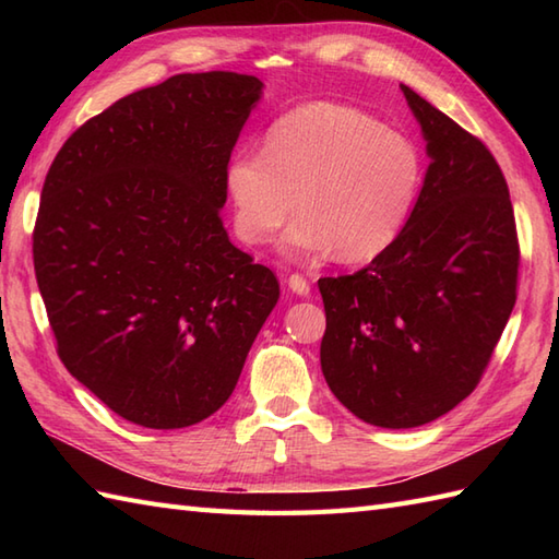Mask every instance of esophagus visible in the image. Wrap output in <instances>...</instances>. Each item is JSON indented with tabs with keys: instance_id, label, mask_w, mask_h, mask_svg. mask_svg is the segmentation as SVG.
I'll use <instances>...</instances> for the list:
<instances>
[{
	"instance_id": "obj_1",
	"label": "esophagus",
	"mask_w": 559,
	"mask_h": 559,
	"mask_svg": "<svg viewBox=\"0 0 559 559\" xmlns=\"http://www.w3.org/2000/svg\"><path fill=\"white\" fill-rule=\"evenodd\" d=\"M288 288L295 293V295H310V283H307L305 276H300V273H293V276H288Z\"/></svg>"
}]
</instances>
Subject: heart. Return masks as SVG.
I'll list each match as a JSON object with an SVG mask.
<instances>
[{"mask_svg":"<svg viewBox=\"0 0 559 559\" xmlns=\"http://www.w3.org/2000/svg\"><path fill=\"white\" fill-rule=\"evenodd\" d=\"M423 156L413 141L372 115L341 103H310L269 127L264 153L240 151L225 165L235 230L259 245L295 209L281 237L288 257L374 259L394 245L423 189Z\"/></svg>","mask_w":559,"mask_h":559,"instance_id":"1","label":"heart"}]
</instances>
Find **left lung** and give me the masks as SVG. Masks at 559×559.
<instances>
[{
	"instance_id": "left-lung-1",
	"label": "left lung",
	"mask_w": 559,
	"mask_h": 559,
	"mask_svg": "<svg viewBox=\"0 0 559 559\" xmlns=\"http://www.w3.org/2000/svg\"><path fill=\"white\" fill-rule=\"evenodd\" d=\"M420 124V199L399 240L353 276L319 278L329 389L386 430L437 420L476 389L516 302L519 242L483 141L403 86Z\"/></svg>"
}]
</instances>
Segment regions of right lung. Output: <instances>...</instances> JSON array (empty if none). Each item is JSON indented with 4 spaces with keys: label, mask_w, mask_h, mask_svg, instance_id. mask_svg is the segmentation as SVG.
<instances>
[{
    "label": "right lung",
    "mask_w": 559,
    "mask_h": 559,
    "mask_svg": "<svg viewBox=\"0 0 559 559\" xmlns=\"http://www.w3.org/2000/svg\"><path fill=\"white\" fill-rule=\"evenodd\" d=\"M264 83L177 74L117 100L59 148L33 264L57 353L124 420L197 425L230 399L278 302L223 228L225 165Z\"/></svg>",
    "instance_id": "obj_1"
}]
</instances>
